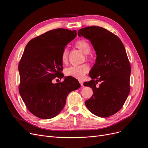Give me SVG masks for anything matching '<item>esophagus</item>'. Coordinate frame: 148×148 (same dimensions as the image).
Segmentation results:
<instances>
[{
    "label": "esophagus",
    "instance_id": "1",
    "mask_svg": "<svg viewBox=\"0 0 148 148\" xmlns=\"http://www.w3.org/2000/svg\"><path fill=\"white\" fill-rule=\"evenodd\" d=\"M79 83H80V84L81 85V86H84V82L82 80H79Z\"/></svg>",
    "mask_w": 148,
    "mask_h": 148
}]
</instances>
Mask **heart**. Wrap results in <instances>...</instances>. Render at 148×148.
I'll return each mask as SVG.
<instances>
[{
    "label": "heart",
    "instance_id": "heart-1",
    "mask_svg": "<svg viewBox=\"0 0 148 148\" xmlns=\"http://www.w3.org/2000/svg\"><path fill=\"white\" fill-rule=\"evenodd\" d=\"M75 47L78 48L83 53H86V57H88V53L91 51V46L88 41L85 40H80L75 43ZM69 51L67 48H64L62 53V62L66 64L68 61ZM89 67L86 64H82L77 66H72L66 68L64 74L67 76H71L74 78L82 79L88 72Z\"/></svg>",
    "mask_w": 148,
    "mask_h": 148
}]
</instances>
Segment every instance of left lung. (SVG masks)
Returning a JSON list of instances; mask_svg holds the SVG:
<instances>
[{
    "instance_id": "left-lung-1",
    "label": "left lung",
    "mask_w": 148,
    "mask_h": 148,
    "mask_svg": "<svg viewBox=\"0 0 148 148\" xmlns=\"http://www.w3.org/2000/svg\"><path fill=\"white\" fill-rule=\"evenodd\" d=\"M78 36L91 41L97 56L89 73L92 80L84 84L93 91L85 106L97 116H110L123 107L130 92L131 68L125 47L116 35L101 27H84ZM98 81L101 84L97 87Z\"/></svg>"
}]
</instances>
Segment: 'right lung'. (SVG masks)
I'll list each match as a JSON object with an SVG mask.
<instances>
[{"label": "right lung", "mask_w": 148, "mask_h": 148, "mask_svg": "<svg viewBox=\"0 0 148 148\" xmlns=\"http://www.w3.org/2000/svg\"><path fill=\"white\" fill-rule=\"evenodd\" d=\"M76 35V30L54 29L34 38L25 47L18 66L19 91L27 109L38 118L56 116L64 107L69 92L80 86L73 77L57 84L52 82L64 77L62 53Z\"/></svg>", "instance_id": "right-lung-1"}]
</instances>
